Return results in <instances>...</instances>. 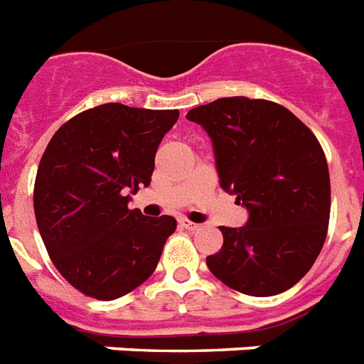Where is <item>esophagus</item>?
<instances>
[{"label": "esophagus", "mask_w": 364, "mask_h": 364, "mask_svg": "<svg viewBox=\"0 0 364 364\" xmlns=\"http://www.w3.org/2000/svg\"><path fill=\"white\" fill-rule=\"evenodd\" d=\"M179 225H181V228H185V230H189V231H195V230H198V228H200L198 223L189 222V220H185V218H183V220H179Z\"/></svg>", "instance_id": "34e87169"}]
</instances>
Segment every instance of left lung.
I'll return each mask as SVG.
<instances>
[{
  "label": "left lung",
  "instance_id": "obj_1",
  "mask_svg": "<svg viewBox=\"0 0 364 364\" xmlns=\"http://www.w3.org/2000/svg\"><path fill=\"white\" fill-rule=\"evenodd\" d=\"M187 119L214 142L220 183L249 210L243 228H225L206 257L222 284L245 295L287 291L311 270L330 222V173L318 139L270 100L220 98Z\"/></svg>",
  "mask_w": 364,
  "mask_h": 364
}]
</instances>
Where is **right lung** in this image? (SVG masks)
Here are the masks:
<instances>
[{
  "mask_svg": "<svg viewBox=\"0 0 364 364\" xmlns=\"http://www.w3.org/2000/svg\"><path fill=\"white\" fill-rule=\"evenodd\" d=\"M177 109L102 104L63 123L34 181V216L53 266L86 297L114 301L144 284L177 228L142 216L129 195L150 185Z\"/></svg>",
  "mask_w": 364,
  "mask_h": 364,
  "instance_id": "add662e5",
  "label": "right lung"
}]
</instances>
